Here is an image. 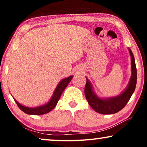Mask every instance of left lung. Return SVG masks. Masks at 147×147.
Returning a JSON list of instances; mask_svg holds the SVG:
<instances>
[{"instance_id": "1", "label": "left lung", "mask_w": 147, "mask_h": 147, "mask_svg": "<svg viewBox=\"0 0 147 147\" xmlns=\"http://www.w3.org/2000/svg\"><path fill=\"white\" fill-rule=\"evenodd\" d=\"M128 51L131 58V76L127 87L119 95L109 98L99 97L94 92L92 83L86 78L84 93L88 104L96 112L102 114H111L119 112L126 106L134 93L137 80V73L133 53L130 48H128Z\"/></svg>"}]
</instances>
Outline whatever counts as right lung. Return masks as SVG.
Segmentation results:
<instances>
[{
  "label": "right lung",
  "mask_w": 147,
  "mask_h": 147,
  "mask_svg": "<svg viewBox=\"0 0 147 147\" xmlns=\"http://www.w3.org/2000/svg\"><path fill=\"white\" fill-rule=\"evenodd\" d=\"M73 77V76H71L69 77L64 78L61 81H60L59 83L57 84V87H56L51 99L49 100V102L47 103L43 104L42 106H37V107L33 108L27 107V106H25L19 103L15 99L14 100H15V102L17 103V106H19L20 109L26 114H30V115H42V114H47L50 111H51L55 107L56 105H57V102L59 101L63 90L65 89V88L67 87L68 84L69 83Z\"/></svg>",
  "instance_id": "right-lung-1"
}]
</instances>
